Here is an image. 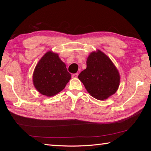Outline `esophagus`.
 Here are the masks:
<instances>
[{"instance_id": "esophagus-1", "label": "esophagus", "mask_w": 151, "mask_h": 151, "mask_svg": "<svg viewBox=\"0 0 151 151\" xmlns=\"http://www.w3.org/2000/svg\"><path fill=\"white\" fill-rule=\"evenodd\" d=\"M78 76V73H75V74H73L72 77L73 78H77Z\"/></svg>"}]
</instances>
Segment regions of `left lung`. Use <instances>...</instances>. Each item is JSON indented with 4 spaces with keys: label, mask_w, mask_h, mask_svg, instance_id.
<instances>
[{
    "label": "left lung",
    "mask_w": 151,
    "mask_h": 151,
    "mask_svg": "<svg viewBox=\"0 0 151 151\" xmlns=\"http://www.w3.org/2000/svg\"><path fill=\"white\" fill-rule=\"evenodd\" d=\"M86 64L78 77L89 93L101 101L114 95L119 86L120 76L111 60L97 50L89 54Z\"/></svg>",
    "instance_id": "obj_1"
}]
</instances>
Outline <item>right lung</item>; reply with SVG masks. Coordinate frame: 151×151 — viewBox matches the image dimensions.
I'll use <instances>...</instances> for the list:
<instances>
[{"mask_svg":"<svg viewBox=\"0 0 151 151\" xmlns=\"http://www.w3.org/2000/svg\"><path fill=\"white\" fill-rule=\"evenodd\" d=\"M70 77L71 75L58 54L49 51L35 67L33 84L41 94L52 97L65 88Z\"/></svg>","mask_w":151,"mask_h":151,"instance_id":"add662e5","label":"right lung"}]
</instances>
